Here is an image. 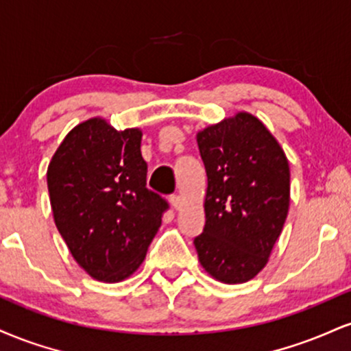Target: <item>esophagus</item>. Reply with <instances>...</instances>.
I'll use <instances>...</instances> for the list:
<instances>
[{
	"label": "esophagus",
	"instance_id": "1",
	"mask_svg": "<svg viewBox=\"0 0 351 351\" xmlns=\"http://www.w3.org/2000/svg\"><path fill=\"white\" fill-rule=\"evenodd\" d=\"M170 201H171L173 208H175V209H180V208H181V204H183V199H181V196H180V195H173Z\"/></svg>",
	"mask_w": 351,
	"mask_h": 351
}]
</instances>
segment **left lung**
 <instances>
[{
  "instance_id": "obj_1",
  "label": "left lung",
  "mask_w": 351,
  "mask_h": 351,
  "mask_svg": "<svg viewBox=\"0 0 351 351\" xmlns=\"http://www.w3.org/2000/svg\"><path fill=\"white\" fill-rule=\"evenodd\" d=\"M206 168V224L195 239L213 279L243 284L269 263L291 206V168L269 128L249 112L196 134Z\"/></svg>"
}]
</instances>
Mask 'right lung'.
I'll list each match as a JSON object with an SVG mask.
<instances>
[{
    "instance_id": "add662e5",
    "label": "right lung",
    "mask_w": 351,
    "mask_h": 351,
    "mask_svg": "<svg viewBox=\"0 0 351 351\" xmlns=\"http://www.w3.org/2000/svg\"><path fill=\"white\" fill-rule=\"evenodd\" d=\"M140 128L102 117L75 125L52 155V216L74 261L92 279L120 282L143 263L168 204L147 188Z\"/></svg>"
}]
</instances>
